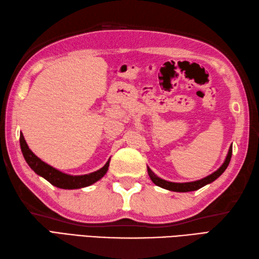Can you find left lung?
Masks as SVG:
<instances>
[{
    "mask_svg": "<svg viewBox=\"0 0 259 259\" xmlns=\"http://www.w3.org/2000/svg\"><path fill=\"white\" fill-rule=\"evenodd\" d=\"M232 153H233V147L230 146L228 153L226 156V159H225L224 163L216 170V171L212 172L211 175L207 176V177H205V178H202L200 180L191 181V183H171V181H167L164 179H161V178H159L158 176L153 174L149 167H148V175H149V177L152 180L153 184L159 186V187H161V188H163V189H167V190H170V191H177V192L195 191V190L200 189L201 187H203V186L212 183V181L216 180L218 177H221V175L228 167L230 158H232Z\"/></svg>",
    "mask_w": 259,
    "mask_h": 259,
    "instance_id": "left-lung-1",
    "label": "left lung"
}]
</instances>
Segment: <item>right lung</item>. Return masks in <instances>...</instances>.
I'll return each mask as SVG.
<instances>
[{
  "label": "right lung",
  "mask_w": 259,
  "mask_h": 259,
  "mask_svg": "<svg viewBox=\"0 0 259 259\" xmlns=\"http://www.w3.org/2000/svg\"><path fill=\"white\" fill-rule=\"evenodd\" d=\"M20 146L26 163L29 164L33 171L36 175L41 176V177H43L46 180H48L51 185L58 187V188L80 189L83 188V187H88L97 183L98 180H100L103 176L107 174L109 168L110 159L101 169L97 170L95 172L81 176L68 175L60 171V170L56 168H53L50 164L46 163L45 161H42L40 158L36 157L34 153L31 151L29 146H27L22 133L20 134Z\"/></svg>",
  "instance_id": "add662e5"
}]
</instances>
